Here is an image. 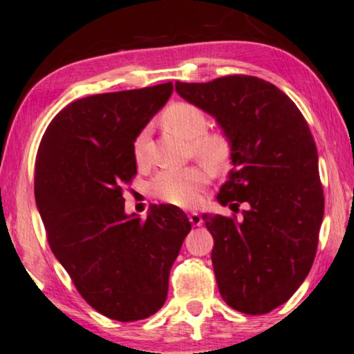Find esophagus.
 Masks as SVG:
<instances>
[{"label": "esophagus", "instance_id": "34e87169", "mask_svg": "<svg viewBox=\"0 0 354 354\" xmlns=\"http://www.w3.org/2000/svg\"><path fill=\"white\" fill-rule=\"evenodd\" d=\"M188 219H190V223L194 224V226H201V223H203V218H201L198 213H190L188 214Z\"/></svg>", "mask_w": 354, "mask_h": 354}]
</instances>
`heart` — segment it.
<instances>
[{"label":"heart","instance_id":"b5f03b06","mask_svg":"<svg viewBox=\"0 0 354 354\" xmlns=\"http://www.w3.org/2000/svg\"><path fill=\"white\" fill-rule=\"evenodd\" d=\"M162 125L169 131L190 140V151L213 172H223L232 158V143L224 131H206L208 118L200 107L188 102H176L164 110ZM146 133L141 131L133 143V154L143 162ZM209 182V174L201 164L180 169H164L151 182L153 194L167 203L192 208L200 201L201 190Z\"/></svg>","mask_w":354,"mask_h":354}]
</instances>
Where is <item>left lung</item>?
Returning <instances> with one entry per match:
<instances>
[{
  "label": "left lung",
  "mask_w": 354,
  "mask_h": 354,
  "mask_svg": "<svg viewBox=\"0 0 354 354\" xmlns=\"http://www.w3.org/2000/svg\"><path fill=\"white\" fill-rule=\"evenodd\" d=\"M216 118L232 143L218 201L237 219L203 214L223 299L242 314H268L296 292L314 263L324 218L319 158L304 115L272 82L247 75L176 82Z\"/></svg>",
  "instance_id": "left-lung-1"
}]
</instances>
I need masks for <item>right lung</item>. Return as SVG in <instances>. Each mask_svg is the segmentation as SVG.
<instances>
[{"label": "right lung", "instance_id": "add662e5", "mask_svg": "<svg viewBox=\"0 0 354 354\" xmlns=\"http://www.w3.org/2000/svg\"><path fill=\"white\" fill-rule=\"evenodd\" d=\"M172 91L166 82L77 99L53 117L37 151L34 192L50 249L82 299L118 322L164 306L192 229L174 205H153L146 219L125 214L135 138Z\"/></svg>", "mask_w": 354, "mask_h": 354}]
</instances>
